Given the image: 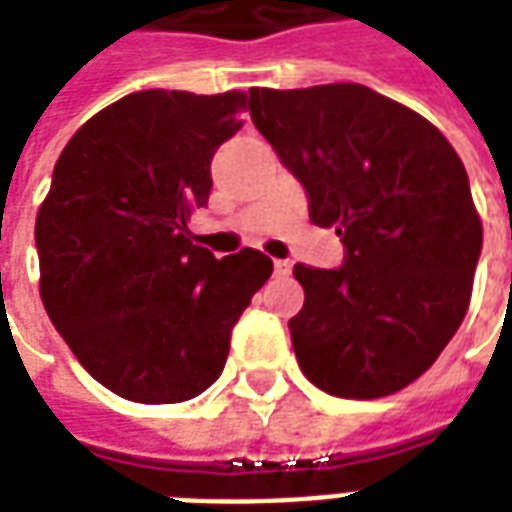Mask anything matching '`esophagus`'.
Segmentation results:
<instances>
[{"mask_svg": "<svg viewBox=\"0 0 512 512\" xmlns=\"http://www.w3.org/2000/svg\"><path fill=\"white\" fill-rule=\"evenodd\" d=\"M290 271H293V263H290V260H274V274H277V277H288Z\"/></svg>", "mask_w": 512, "mask_h": 512, "instance_id": "esophagus-1", "label": "esophagus"}]
</instances>
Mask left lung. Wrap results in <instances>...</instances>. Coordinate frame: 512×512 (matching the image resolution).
<instances>
[{
    "instance_id": "obj_1",
    "label": "left lung",
    "mask_w": 512,
    "mask_h": 512,
    "mask_svg": "<svg viewBox=\"0 0 512 512\" xmlns=\"http://www.w3.org/2000/svg\"><path fill=\"white\" fill-rule=\"evenodd\" d=\"M249 93L310 219L345 244L343 268H293L301 373L334 397L395 395L439 359L472 301L483 222L463 161L430 120L365 84Z\"/></svg>"
}]
</instances>
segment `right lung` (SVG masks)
<instances>
[{"instance_id": "obj_1", "label": "right lung", "mask_w": 512, "mask_h": 512, "mask_svg": "<svg viewBox=\"0 0 512 512\" xmlns=\"http://www.w3.org/2000/svg\"><path fill=\"white\" fill-rule=\"evenodd\" d=\"M246 106L241 90L131 93L90 117L57 158L35 222L40 299L84 370L126 400L205 392L274 271L257 249L216 260L186 227Z\"/></svg>"}]
</instances>
